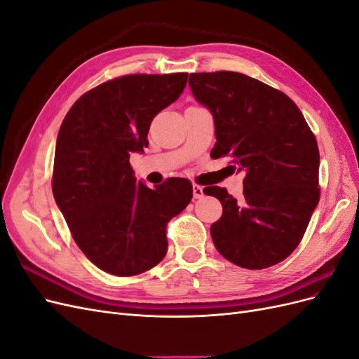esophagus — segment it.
<instances>
[{
	"mask_svg": "<svg viewBox=\"0 0 359 359\" xmlns=\"http://www.w3.org/2000/svg\"><path fill=\"white\" fill-rule=\"evenodd\" d=\"M193 196L194 199L203 198V189L201 186H193Z\"/></svg>",
	"mask_w": 359,
	"mask_h": 359,
	"instance_id": "obj_1",
	"label": "esophagus"
}]
</instances>
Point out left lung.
I'll use <instances>...</instances> for the list:
<instances>
[{"instance_id": "1", "label": "left lung", "mask_w": 359, "mask_h": 359, "mask_svg": "<svg viewBox=\"0 0 359 359\" xmlns=\"http://www.w3.org/2000/svg\"><path fill=\"white\" fill-rule=\"evenodd\" d=\"M193 95L211 111L215 158L244 172V198L203 189L222 202L211 226L215 248L229 262L264 269L301 243L320 198L319 148L299 107L273 86L236 72L191 73Z\"/></svg>"}]
</instances>
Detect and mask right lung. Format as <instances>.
<instances>
[{
  "label": "right lung",
  "instance_id": "1",
  "mask_svg": "<svg viewBox=\"0 0 359 359\" xmlns=\"http://www.w3.org/2000/svg\"><path fill=\"white\" fill-rule=\"evenodd\" d=\"M189 73L126 74L82 94L60 127L52 193L74 243L104 273L142 274L168 252L166 226L190 203L191 182L136 181L130 154L148 147L153 118Z\"/></svg>",
  "mask_w": 359,
  "mask_h": 359
}]
</instances>
